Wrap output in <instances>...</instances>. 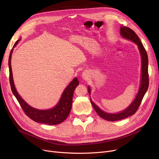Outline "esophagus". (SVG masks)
I'll list each match as a JSON object with an SVG mask.
<instances>
[{
    "mask_svg": "<svg viewBox=\"0 0 159 159\" xmlns=\"http://www.w3.org/2000/svg\"><path fill=\"white\" fill-rule=\"evenodd\" d=\"M82 77L84 80H87L89 78V75L87 72H84L82 74Z\"/></svg>",
    "mask_w": 159,
    "mask_h": 159,
    "instance_id": "esophagus-1",
    "label": "esophagus"
}]
</instances>
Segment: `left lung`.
I'll use <instances>...</instances> for the list:
<instances>
[{"label": "left lung", "instance_id": "8db88e82", "mask_svg": "<svg viewBox=\"0 0 159 159\" xmlns=\"http://www.w3.org/2000/svg\"><path fill=\"white\" fill-rule=\"evenodd\" d=\"M120 35L126 39L129 40L135 43L140 51V53L141 55V60H142V70H141V82L139 90V92L134 99V101L124 111L117 113H106L95 105L92 101H91V103L92 104L95 110L97 113L102 117V119L107 120V121H116L124 119L127 118L128 116L134 115L137 110L139 109V106L142 102L145 93L148 90L149 86V75H148V57L146 53V49L141 43V41L137 35L135 33L134 31H133L128 27L126 26H121L120 28ZM88 93L90 94L91 89L89 86H88Z\"/></svg>", "mask_w": 159, "mask_h": 159}]
</instances>
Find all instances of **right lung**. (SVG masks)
<instances>
[{"label": "right lung", "instance_id": "1", "mask_svg": "<svg viewBox=\"0 0 159 159\" xmlns=\"http://www.w3.org/2000/svg\"><path fill=\"white\" fill-rule=\"evenodd\" d=\"M20 40V39L16 42L13 48L18 44ZM13 50V49L11 50L9 57V61H8V65H9L10 70V82L12 92L16 98L17 99V101L19 102L24 112L31 120L39 123L48 125H56L62 122L68 117L71 110L72 100L74 91L76 87L79 85V83L77 78L75 77L70 83L69 85L66 88L64 92L62 94L60 101H58L57 104L54 107L52 108V109L46 110H40L36 109V108L32 107L21 98L15 87L11 66V58Z\"/></svg>", "mask_w": 159, "mask_h": 159}]
</instances>
